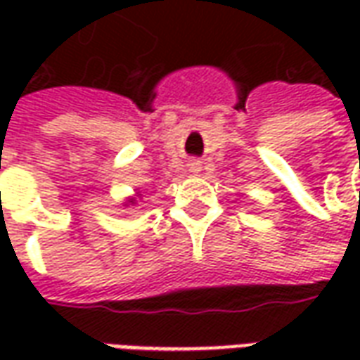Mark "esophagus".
<instances>
[{
	"label": "esophagus",
	"instance_id": "obj_1",
	"mask_svg": "<svg viewBox=\"0 0 360 360\" xmlns=\"http://www.w3.org/2000/svg\"><path fill=\"white\" fill-rule=\"evenodd\" d=\"M202 169V165H200V162L198 160H193L191 164H188V172H193V173H198Z\"/></svg>",
	"mask_w": 360,
	"mask_h": 360
}]
</instances>
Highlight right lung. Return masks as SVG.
I'll return each mask as SVG.
<instances>
[{"mask_svg":"<svg viewBox=\"0 0 360 360\" xmlns=\"http://www.w3.org/2000/svg\"><path fill=\"white\" fill-rule=\"evenodd\" d=\"M127 204H136V198H134V196H133V198H129V200H127ZM127 204H125V206H127Z\"/></svg>","mask_w":360,"mask_h":360,"instance_id":"1","label":"right lung"}]
</instances>
